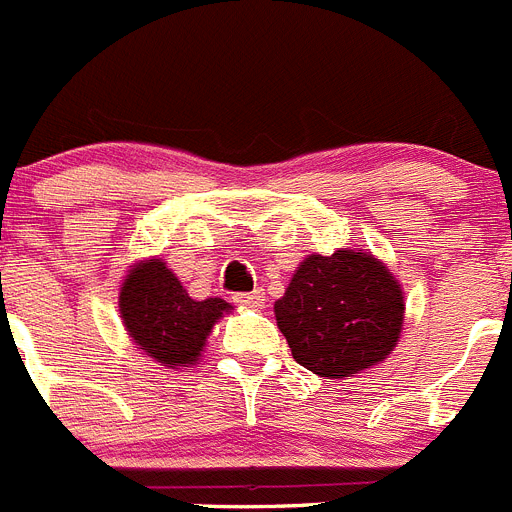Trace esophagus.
Masks as SVG:
<instances>
[{
    "label": "esophagus",
    "mask_w": 512,
    "mask_h": 512,
    "mask_svg": "<svg viewBox=\"0 0 512 512\" xmlns=\"http://www.w3.org/2000/svg\"><path fill=\"white\" fill-rule=\"evenodd\" d=\"M234 301L242 306H252V309H262V306H265V293H262L260 288H257V291H250V293H237V296H234Z\"/></svg>",
    "instance_id": "obj_1"
}]
</instances>
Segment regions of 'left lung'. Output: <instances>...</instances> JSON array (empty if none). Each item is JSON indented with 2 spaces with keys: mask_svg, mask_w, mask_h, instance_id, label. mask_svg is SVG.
Wrapping results in <instances>:
<instances>
[{
  "mask_svg": "<svg viewBox=\"0 0 512 512\" xmlns=\"http://www.w3.org/2000/svg\"><path fill=\"white\" fill-rule=\"evenodd\" d=\"M275 322L296 363L324 379H345L386 361L404 327V291L371 252L306 255Z\"/></svg>",
  "mask_w": 512,
  "mask_h": 512,
  "instance_id": "obj_1",
  "label": "left lung"
}]
</instances>
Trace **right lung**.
Instances as JSON below:
<instances>
[{
    "label": "right lung",
    "mask_w": 512,
    "mask_h": 512,
    "mask_svg": "<svg viewBox=\"0 0 512 512\" xmlns=\"http://www.w3.org/2000/svg\"><path fill=\"white\" fill-rule=\"evenodd\" d=\"M231 309L224 299L195 301L159 257L133 262L118 293L128 337L164 368L201 361L208 335Z\"/></svg>",
    "instance_id": "obj_1"
}]
</instances>
